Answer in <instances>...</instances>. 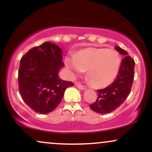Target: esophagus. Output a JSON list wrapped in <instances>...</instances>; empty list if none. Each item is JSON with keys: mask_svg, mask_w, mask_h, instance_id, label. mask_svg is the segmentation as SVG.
<instances>
[{"mask_svg": "<svg viewBox=\"0 0 152 152\" xmlns=\"http://www.w3.org/2000/svg\"><path fill=\"white\" fill-rule=\"evenodd\" d=\"M75 85H76V86L78 88H79V89H81V90H82V91L86 90V87L83 86H82V85H81L80 83H76Z\"/></svg>", "mask_w": 152, "mask_h": 152, "instance_id": "1", "label": "esophagus"}]
</instances>
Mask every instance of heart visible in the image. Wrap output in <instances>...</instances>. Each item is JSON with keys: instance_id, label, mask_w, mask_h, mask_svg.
<instances>
[{"instance_id": "1", "label": "heart", "mask_w": 152, "mask_h": 152, "mask_svg": "<svg viewBox=\"0 0 152 152\" xmlns=\"http://www.w3.org/2000/svg\"><path fill=\"white\" fill-rule=\"evenodd\" d=\"M64 63L74 76L86 71L91 85L99 88L110 84L116 78L121 59L114 49L86 48L75 53L74 57L66 56Z\"/></svg>"}]
</instances>
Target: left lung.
<instances>
[{"mask_svg":"<svg viewBox=\"0 0 152 152\" xmlns=\"http://www.w3.org/2000/svg\"><path fill=\"white\" fill-rule=\"evenodd\" d=\"M115 49L124 58L122 59L115 81L105 88L97 90L96 102L89 105L91 109L99 114H107L119 107L129 95L133 83L134 61L120 47L116 46Z\"/></svg>","mask_w":152,"mask_h":152,"instance_id":"8db88e82","label":"left lung"}]
</instances>
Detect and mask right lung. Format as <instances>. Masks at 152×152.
<instances>
[{
	"label": "right lung",
	"mask_w": 152,
	"mask_h": 152,
	"mask_svg": "<svg viewBox=\"0 0 152 152\" xmlns=\"http://www.w3.org/2000/svg\"><path fill=\"white\" fill-rule=\"evenodd\" d=\"M62 54L56 44L45 42L29 50L20 59L19 91L26 104L36 112L45 114L53 111L66 88L74 86L58 76L64 66Z\"/></svg>",
	"instance_id": "obj_1"
}]
</instances>
